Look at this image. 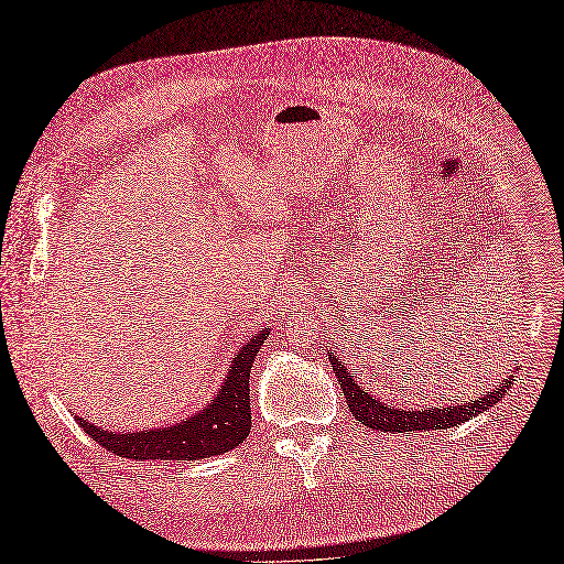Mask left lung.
<instances>
[{
	"label": "left lung",
	"mask_w": 564,
	"mask_h": 564,
	"mask_svg": "<svg viewBox=\"0 0 564 564\" xmlns=\"http://www.w3.org/2000/svg\"><path fill=\"white\" fill-rule=\"evenodd\" d=\"M329 362L334 367L336 379L344 388V395L348 400V406L352 416L369 425L373 431L381 433H409V431H440V429H452L456 423H464L477 414L487 412L489 406L497 404L503 392L513 386V377L503 379V383L487 392L485 398L470 400L466 404H456V406H435V409H421V412H406V409H395V406H386L381 404V400H377V395H369L365 392V388L357 386V381L350 377L348 369L340 365L334 355H329Z\"/></svg>",
	"instance_id": "left-lung-1"
}]
</instances>
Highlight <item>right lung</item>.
Wrapping results in <instances>:
<instances>
[{"mask_svg":"<svg viewBox=\"0 0 564 564\" xmlns=\"http://www.w3.org/2000/svg\"><path fill=\"white\" fill-rule=\"evenodd\" d=\"M265 338V329L251 336L249 344L232 357L230 371L226 373V381L220 386L218 395L202 412L187 416L181 423L155 431L112 433L75 416L79 429H84V433L91 435L108 452L135 460L158 458L181 464V460H199L226 454L237 445H242L251 431L249 371Z\"/></svg>","mask_w":564,"mask_h":564,"instance_id":"add662e5","label":"right lung"}]
</instances>
